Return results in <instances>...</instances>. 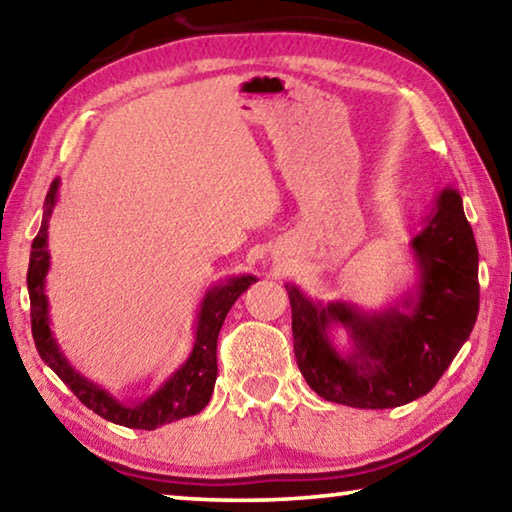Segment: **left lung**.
<instances>
[{"label": "left lung", "instance_id": "1", "mask_svg": "<svg viewBox=\"0 0 512 512\" xmlns=\"http://www.w3.org/2000/svg\"><path fill=\"white\" fill-rule=\"evenodd\" d=\"M415 282L381 309L316 300L284 284L298 368L323 400L393 409L427 395L470 339L479 314V250L463 198L443 187L409 241ZM349 345L335 343V329Z\"/></svg>", "mask_w": 512, "mask_h": 512}]
</instances>
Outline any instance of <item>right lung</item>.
<instances>
[{"instance_id":"obj_1","label":"right lung","mask_w":512,"mask_h":512,"mask_svg":"<svg viewBox=\"0 0 512 512\" xmlns=\"http://www.w3.org/2000/svg\"><path fill=\"white\" fill-rule=\"evenodd\" d=\"M60 180L51 183L45 212H42L40 232L33 239L31 257H29V300H31V332L40 359L56 372V375L72 388V393L79 400L108 422L121 424L128 429H146L153 431L169 424L173 420L189 418V415L201 413L214 393L216 384V339H219L221 325L228 316L230 307L235 305L237 298L244 293L250 284L257 282L255 275H232L225 280L212 284L205 291V296L196 311L194 323V345L187 359L171 372V375L137 404L119 402L115 395L103 391L99 384H94L88 377H83L79 370L72 368L63 352L58 350V343L51 334L49 320V300L45 293L47 273L51 266L49 255V221L58 203Z\"/></svg>"}]
</instances>
